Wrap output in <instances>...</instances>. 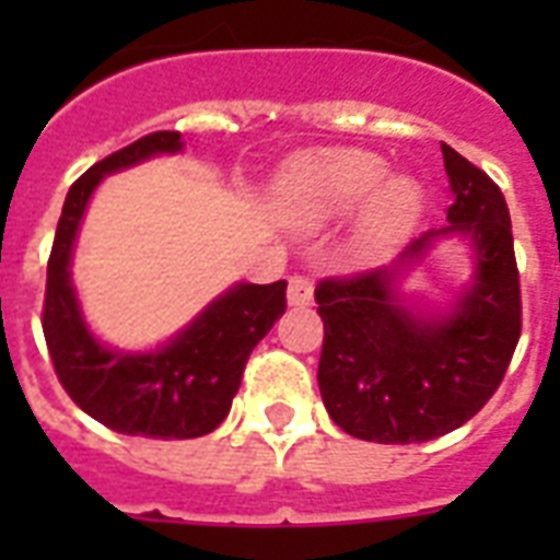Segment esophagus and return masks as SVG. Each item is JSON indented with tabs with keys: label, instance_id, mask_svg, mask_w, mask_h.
I'll return each instance as SVG.
<instances>
[{
	"label": "esophagus",
	"instance_id": "esophagus-1",
	"mask_svg": "<svg viewBox=\"0 0 560 560\" xmlns=\"http://www.w3.org/2000/svg\"><path fill=\"white\" fill-rule=\"evenodd\" d=\"M288 302L293 307H307L314 302V281L307 276H293L288 284Z\"/></svg>",
	"mask_w": 560,
	"mask_h": 560
}]
</instances>
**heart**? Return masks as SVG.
Listing matches in <instances>:
<instances>
[{"label":"heart","mask_w":560,"mask_h":560,"mask_svg":"<svg viewBox=\"0 0 560 560\" xmlns=\"http://www.w3.org/2000/svg\"><path fill=\"white\" fill-rule=\"evenodd\" d=\"M377 153L358 148H331L307 153L279 179L276 206L299 223H323L366 203L360 237L363 244H383L412 226L421 211V191L412 179L392 177Z\"/></svg>","instance_id":"1"}]
</instances>
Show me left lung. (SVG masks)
Instances as JSON below:
<instances>
[{
    "label": "left lung",
    "instance_id": "obj_1",
    "mask_svg": "<svg viewBox=\"0 0 560 560\" xmlns=\"http://www.w3.org/2000/svg\"><path fill=\"white\" fill-rule=\"evenodd\" d=\"M442 153L456 197L451 226L416 237L389 267L316 284L323 404L363 442H430L470 421L503 383L521 340V272L503 191L451 144ZM442 234L471 237L478 276L451 315L421 320L399 305L394 281Z\"/></svg>",
    "mask_w": 560,
    "mask_h": 560
}]
</instances>
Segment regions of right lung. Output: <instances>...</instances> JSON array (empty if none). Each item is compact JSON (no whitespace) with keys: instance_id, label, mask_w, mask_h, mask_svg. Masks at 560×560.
Wrapping results in <instances>:
<instances>
[{"instance_id":"right-lung-1","label":"right lung","mask_w":560,"mask_h":560,"mask_svg":"<svg viewBox=\"0 0 560 560\" xmlns=\"http://www.w3.org/2000/svg\"><path fill=\"white\" fill-rule=\"evenodd\" d=\"M183 148L177 130H156L95 162L66 194L48 255L43 334L57 381L78 407L109 430L144 439H197L229 416L246 360L288 307V281L235 284L177 340L151 354L104 349L83 325L69 281L74 235L104 174Z\"/></svg>"}]
</instances>
